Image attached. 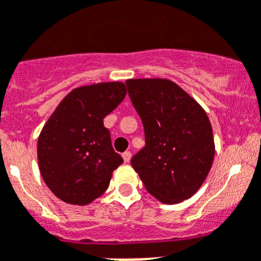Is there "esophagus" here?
Masks as SVG:
<instances>
[{
  "label": "esophagus",
  "instance_id": "obj_1",
  "mask_svg": "<svg viewBox=\"0 0 261 261\" xmlns=\"http://www.w3.org/2000/svg\"><path fill=\"white\" fill-rule=\"evenodd\" d=\"M122 159H124L125 163H129L130 159H132V153H130V152H124V153H122Z\"/></svg>",
  "mask_w": 261,
  "mask_h": 261
}]
</instances>
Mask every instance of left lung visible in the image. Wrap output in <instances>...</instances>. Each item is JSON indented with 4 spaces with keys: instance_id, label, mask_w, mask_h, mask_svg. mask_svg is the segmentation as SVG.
<instances>
[{
    "instance_id": "8db88e82",
    "label": "left lung",
    "mask_w": 261,
    "mask_h": 261,
    "mask_svg": "<svg viewBox=\"0 0 261 261\" xmlns=\"http://www.w3.org/2000/svg\"><path fill=\"white\" fill-rule=\"evenodd\" d=\"M125 84L145 132V146L130 161L133 169L161 203L177 204L192 197L215 157L205 111L171 80L130 79Z\"/></svg>"
}]
</instances>
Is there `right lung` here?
<instances>
[{"mask_svg": "<svg viewBox=\"0 0 261 261\" xmlns=\"http://www.w3.org/2000/svg\"><path fill=\"white\" fill-rule=\"evenodd\" d=\"M126 94L120 81L73 89L64 97L40 133L37 159L45 184L58 199L87 205L109 187L122 164L104 118Z\"/></svg>", "mask_w": 261, "mask_h": 261, "instance_id": "right-lung-1", "label": "right lung"}]
</instances>
